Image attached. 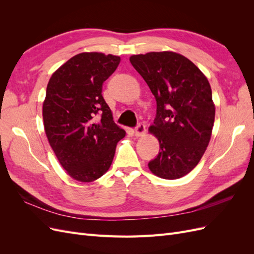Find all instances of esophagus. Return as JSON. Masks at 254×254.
<instances>
[{
  "mask_svg": "<svg viewBox=\"0 0 254 254\" xmlns=\"http://www.w3.org/2000/svg\"><path fill=\"white\" fill-rule=\"evenodd\" d=\"M146 133V128H145V125L144 124H139L137 125L136 127H135V129H134V134L136 135V136H143L144 134Z\"/></svg>",
  "mask_w": 254,
  "mask_h": 254,
  "instance_id": "obj_1",
  "label": "esophagus"
}]
</instances>
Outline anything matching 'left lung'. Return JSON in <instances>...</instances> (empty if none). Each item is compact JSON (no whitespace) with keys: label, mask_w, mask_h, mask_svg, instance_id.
I'll use <instances>...</instances> for the list:
<instances>
[{"label":"left lung","mask_w":254,"mask_h":254,"mask_svg":"<svg viewBox=\"0 0 254 254\" xmlns=\"http://www.w3.org/2000/svg\"><path fill=\"white\" fill-rule=\"evenodd\" d=\"M129 60L157 101L156 119L148 130L160 150L149 170L160 178L179 179L194 170L211 140L215 105L209 80L175 52H150Z\"/></svg>","instance_id":"left-lung-1"}]
</instances>
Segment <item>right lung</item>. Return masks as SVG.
Instances as JSON below:
<instances>
[{
  "mask_svg": "<svg viewBox=\"0 0 254 254\" xmlns=\"http://www.w3.org/2000/svg\"><path fill=\"white\" fill-rule=\"evenodd\" d=\"M120 61L111 54L80 53L49 80L42 107L45 134L61 166L77 181L101 178L126 134L102 95L104 81Z\"/></svg>",
  "mask_w": 254,
  "mask_h": 254,
  "instance_id": "obj_1",
  "label": "right lung"
}]
</instances>
